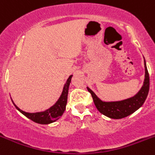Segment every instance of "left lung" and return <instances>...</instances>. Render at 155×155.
I'll use <instances>...</instances> for the list:
<instances>
[{"label":"left lung","instance_id":"1","mask_svg":"<svg viewBox=\"0 0 155 155\" xmlns=\"http://www.w3.org/2000/svg\"><path fill=\"white\" fill-rule=\"evenodd\" d=\"M144 68H145V78H144L143 86L136 95L130 99L119 101V102H102L89 88H87L88 91L92 95L95 107L102 115L110 118L120 119L132 114L144 104L149 92L150 86L149 74L146 66L145 60H144Z\"/></svg>","mask_w":155,"mask_h":155}]
</instances>
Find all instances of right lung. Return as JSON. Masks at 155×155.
Here are the masks:
<instances>
[{
    "label": "right lung",
    "instance_id": "right-lung-1",
    "mask_svg": "<svg viewBox=\"0 0 155 155\" xmlns=\"http://www.w3.org/2000/svg\"><path fill=\"white\" fill-rule=\"evenodd\" d=\"M72 76H73L71 75L69 77V79H67V81H66L64 88H63V91L62 92V95L60 97V99H59V100L56 102V103L53 106H52L51 108L46 110L45 112H37V113H29V112H26L21 110L14 103V106L23 115H24L27 118L32 120V121L36 122V123L42 124V125H47V124L52 123L53 121L59 119L62 116V115L64 112L65 109H66V103H67L68 90H69V83L71 82Z\"/></svg>",
    "mask_w": 155,
    "mask_h": 155
}]
</instances>
